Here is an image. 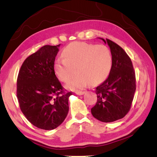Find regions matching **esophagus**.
Segmentation results:
<instances>
[{
	"mask_svg": "<svg viewBox=\"0 0 157 157\" xmlns=\"http://www.w3.org/2000/svg\"><path fill=\"white\" fill-rule=\"evenodd\" d=\"M75 93H76V94H77V95L81 96V95H83L86 92H81V91H77Z\"/></svg>",
	"mask_w": 157,
	"mask_h": 157,
	"instance_id": "esophagus-1",
	"label": "esophagus"
}]
</instances>
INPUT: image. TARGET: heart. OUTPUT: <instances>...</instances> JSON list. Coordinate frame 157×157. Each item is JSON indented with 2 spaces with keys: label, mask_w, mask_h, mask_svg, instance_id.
Wrapping results in <instances>:
<instances>
[{
  "label": "heart",
  "mask_w": 157,
  "mask_h": 157,
  "mask_svg": "<svg viewBox=\"0 0 157 157\" xmlns=\"http://www.w3.org/2000/svg\"><path fill=\"white\" fill-rule=\"evenodd\" d=\"M63 58L55 60L54 70L60 80L67 82L72 90L83 89L90 84L102 83L108 76L112 66V55L108 47L85 42H73L63 49Z\"/></svg>",
  "instance_id": "1"
}]
</instances>
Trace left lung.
<instances>
[{
    "instance_id": "1",
    "label": "left lung",
    "mask_w": 157,
    "mask_h": 157,
    "mask_svg": "<svg viewBox=\"0 0 157 157\" xmlns=\"http://www.w3.org/2000/svg\"><path fill=\"white\" fill-rule=\"evenodd\" d=\"M98 38L109 47L112 66L106 80L96 87L97 102L91 112L100 121L110 123L122 119L130 110L136 90L135 73L130 57L119 45Z\"/></svg>"
}]
</instances>
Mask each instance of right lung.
Segmentation results:
<instances>
[{
	"label": "right lung",
	"instance_id": "right-lung-1",
	"mask_svg": "<svg viewBox=\"0 0 157 157\" xmlns=\"http://www.w3.org/2000/svg\"><path fill=\"white\" fill-rule=\"evenodd\" d=\"M60 45H45L25 60L17 79V98L22 112L36 127L56 128L69 111V97L55 75L54 64Z\"/></svg>",
	"mask_w": 157,
	"mask_h": 157
}]
</instances>
